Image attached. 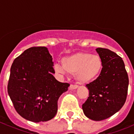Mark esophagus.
<instances>
[{
  "label": "esophagus",
  "instance_id": "34e87169",
  "mask_svg": "<svg viewBox=\"0 0 134 134\" xmlns=\"http://www.w3.org/2000/svg\"><path fill=\"white\" fill-rule=\"evenodd\" d=\"M79 87L78 85H71L70 86V89H72V90H74V89H76V88Z\"/></svg>",
  "mask_w": 134,
  "mask_h": 134
}]
</instances>
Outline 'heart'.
Masks as SVG:
<instances>
[{
    "label": "heart",
    "instance_id": "heart-1",
    "mask_svg": "<svg viewBox=\"0 0 134 134\" xmlns=\"http://www.w3.org/2000/svg\"><path fill=\"white\" fill-rule=\"evenodd\" d=\"M61 62L62 66L58 64L54 66L55 72L74 74L75 80L80 83H86L99 77L103 66L102 59L99 55L85 52L64 57Z\"/></svg>",
    "mask_w": 134,
    "mask_h": 134
}]
</instances>
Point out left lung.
<instances>
[{
	"instance_id": "1",
	"label": "left lung",
	"mask_w": 134,
	"mask_h": 134,
	"mask_svg": "<svg viewBox=\"0 0 134 134\" xmlns=\"http://www.w3.org/2000/svg\"><path fill=\"white\" fill-rule=\"evenodd\" d=\"M97 52L103 63L96 80L86 85L89 97L82 105L85 115L94 121L107 119L121 109L126 100L129 79L122 58L108 49Z\"/></svg>"
}]
</instances>
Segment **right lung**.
<instances>
[{
  "instance_id": "obj_1",
  "label": "right lung",
  "mask_w": 134,
  "mask_h": 134,
  "mask_svg": "<svg viewBox=\"0 0 134 134\" xmlns=\"http://www.w3.org/2000/svg\"><path fill=\"white\" fill-rule=\"evenodd\" d=\"M52 56L46 47H33L15 59L10 68L8 94L15 110L33 122L55 117L58 100L68 91V83L55 79Z\"/></svg>"
}]
</instances>
